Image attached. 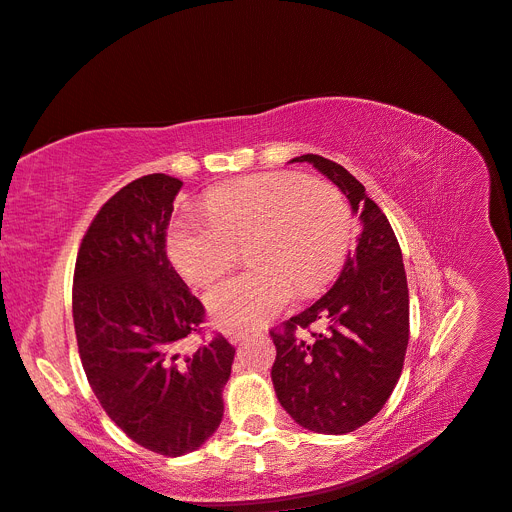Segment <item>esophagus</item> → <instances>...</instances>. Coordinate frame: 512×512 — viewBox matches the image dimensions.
<instances>
[{
  "mask_svg": "<svg viewBox=\"0 0 512 512\" xmlns=\"http://www.w3.org/2000/svg\"><path fill=\"white\" fill-rule=\"evenodd\" d=\"M248 337V332L246 330H227V339H229V343H240V341H244Z\"/></svg>",
  "mask_w": 512,
  "mask_h": 512,
  "instance_id": "esophagus-1",
  "label": "esophagus"
}]
</instances>
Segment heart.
<instances>
[{
    "mask_svg": "<svg viewBox=\"0 0 512 512\" xmlns=\"http://www.w3.org/2000/svg\"><path fill=\"white\" fill-rule=\"evenodd\" d=\"M206 214H182L169 231V255L193 285L218 279L238 248L255 268L214 285L206 304L216 324L255 328L281 313L298 291L311 296L339 272L352 216L337 188L298 173H259L216 186Z\"/></svg>",
    "mask_w": 512,
    "mask_h": 512,
    "instance_id": "obj_1",
    "label": "heart"
}]
</instances>
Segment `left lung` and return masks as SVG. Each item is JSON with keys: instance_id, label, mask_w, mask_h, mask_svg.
<instances>
[{"instance_id": "left-lung-1", "label": "left lung", "mask_w": 512, "mask_h": 512, "mask_svg": "<svg viewBox=\"0 0 512 512\" xmlns=\"http://www.w3.org/2000/svg\"><path fill=\"white\" fill-rule=\"evenodd\" d=\"M291 163H311L337 184L360 214L362 233L328 294L270 330L272 384L300 427L343 435L367 425L399 382L410 341V291L397 236L354 175L317 154ZM313 323L322 330L302 338L299 330Z\"/></svg>"}]
</instances>
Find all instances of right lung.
Instances as JSON below:
<instances>
[{"instance_id": "1", "label": "right lung", "mask_w": 512, "mask_h": 512, "mask_svg": "<svg viewBox=\"0 0 512 512\" xmlns=\"http://www.w3.org/2000/svg\"><path fill=\"white\" fill-rule=\"evenodd\" d=\"M180 188L165 173L120 188L85 231L72 281L87 382L130 440L165 457L197 450L221 425L236 354L223 334L184 349L206 309L167 257Z\"/></svg>"}]
</instances>
